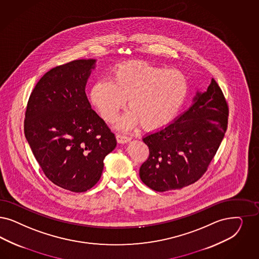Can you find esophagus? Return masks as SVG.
Listing matches in <instances>:
<instances>
[{"label":"esophagus","mask_w":259,"mask_h":259,"mask_svg":"<svg viewBox=\"0 0 259 259\" xmlns=\"http://www.w3.org/2000/svg\"><path fill=\"white\" fill-rule=\"evenodd\" d=\"M116 140H117V142L119 143H124L129 142L131 140V138L126 136V135L119 133V134L116 135Z\"/></svg>","instance_id":"1"}]
</instances>
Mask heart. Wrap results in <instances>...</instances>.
Returning <instances> with one entry per match:
<instances>
[{
    "label": "heart",
    "instance_id": "b5f03b06",
    "mask_svg": "<svg viewBox=\"0 0 259 259\" xmlns=\"http://www.w3.org/2000/svg\"><path fill=\"white\" fill-rule=\"evenodd\" d=\"M187 77L181 71L145 62L116 66L111 79L100 78L93 85L90 97L101 116L112 122L128 98L131 111L119 120L120 127L136 122L145 129H158L178 114L188 95Z\"/></svg>",
    "mask_w": 259,
    "mask_h": 259
}]
</instances>
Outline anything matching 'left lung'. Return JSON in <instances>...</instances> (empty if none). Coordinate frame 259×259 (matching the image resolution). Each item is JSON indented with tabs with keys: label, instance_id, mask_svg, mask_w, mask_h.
I'll list each match as a JSON object with an SVG mask.
<instances>
[{
	"label": "left lung",
	"instance_id": "8db88e82",
	"mask_svg": "<svg viewBox=\"0 0 259 259\" xmlns=\"http://www.w3.org/2000/svg\"><path fill=\"white\" fill-rule=\"evenodd\" d=\"M229 105L211 83L177 120L143 139L149 156L140 168L143 184L155 191L181 189L203 177L228 128Z\"/></svg>",
	"mask_w": 259,
	"mask_h": 259
}]
</instances>
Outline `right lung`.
<instances>
[{
  "label": "right lung",
  "instance_id": "obj_1",
  "mask_svg": "<svg viewBox=\"0 0 259 259\" xmlns=\"http://www.w3.org/2000/svg\"><path fill=\"white\" fill-rule=\"evenodd\" d=\"M96 60L53 68L27 101L24 131L46 177L59 188L85 192L101 177L115 134L91 108L85 86Z\"/></svg>",
  "mask_w": 259,
  "mask_h": 259
}]
</instances>
